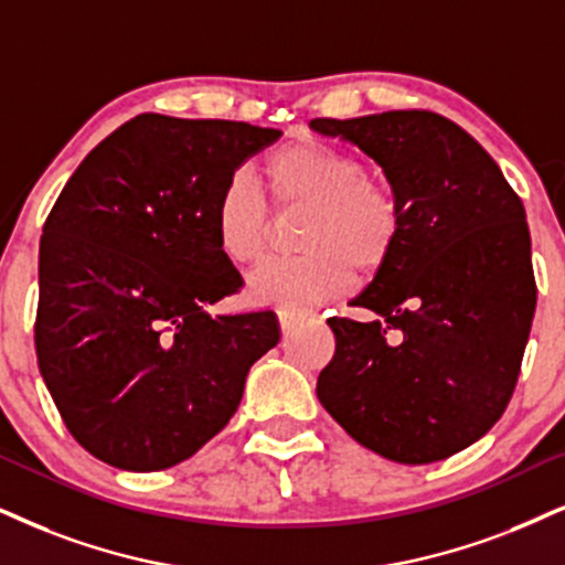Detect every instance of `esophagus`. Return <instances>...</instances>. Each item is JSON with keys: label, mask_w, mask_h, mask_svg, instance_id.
<instances>
[{"label": "esophagus", "mask_w": 565, "mask_h": 565, "mask_svg": "<svg viewBox=\"0 0 565 565\" xmlns=\"http://www.w3.org/2000/svg\"><path fill=\"white\" fill-rule=\"evenodd\" d=\"M302 318H305L302 312H295V310H278V326H281V333H289L291 328H295Z\"/></svg>", "instance_id": "34e87169"}]
</instances>
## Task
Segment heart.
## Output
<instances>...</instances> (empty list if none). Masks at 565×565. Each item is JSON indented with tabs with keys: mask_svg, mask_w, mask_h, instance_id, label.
Segmentation results:
<instances>
[{
	"mask_svg": "<svg viewBox=\"0 0 565 565\" xmlns=\"http://www.w3.org/2000/svg\"><path fill=\"white\" fill-rule=\"evenodd\" d=\"M278 209L307 205L299 234L302 258L268 263L247 281V297L278 310H307L326 302L360 276L381 270L402 234L396 192L365 177L356 156L302 138L278 146L263 161ZM268 205L258 184L234 174L213 209V237L232 266H255L268 247Z\"/></svg>",
	"mask_w": 565,
	"mask_h": 565,
	"instance_id": "obj_1",
	"label": "heart"
}]
</instances>
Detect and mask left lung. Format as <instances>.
I'll list each match as a JSON object with an SVG mask.
<instances>
[{"instance_id":"1","label":"left lung","mask_w":565,"mask_h":565,"mask_svg":"<svg viewBox=\"0 0 565 565\" xmlns=\"http://www.w3.org/2000/svg\"><path fill=\"white\" fill-rule=\"evenodd\" d=\"M360 148L402 203L388 263L352 299L370 323L328 318L326 412L398 463L448 459L511 402L537 305L524 205L467 130L433 111L312 119Z\"/></svg>"}]
</instances>
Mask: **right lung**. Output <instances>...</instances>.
<instances>
[{"label":"right lung","mask_w":565,"mask_h":565,"mask_svg":"<svg viewBox=\"0 0 565 565\" xmlns=\"http://www.w3.org/2000/svg\"><path fill=\"white\" fill-rule=\"evenodd\" d=\"M281 130L140 114L85 156L39 249L35 356L64 425L127 472L190 459L224 430L270 310L209 316L242 276L213 237L234 171Z\"/></svg>","instance_id":"right-lung-1"}]
</instances>
